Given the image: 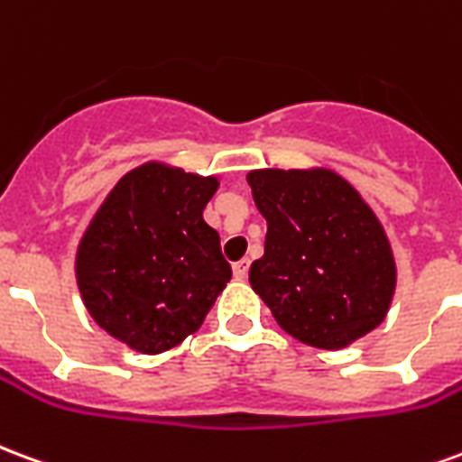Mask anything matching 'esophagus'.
<instances>
[{"instance_id": "34e87169", "label": "esophagus", "mask_w": 462, "mask_h": 462, "mask_svg": "<svg viewBox=\"0 0 462 462\" xmlns=\"http://www.w3.org/2000/svg\"><path fill=\"white\" fill-rule=\"evenodd\" d=\"M232 272H235V280H247V272H250V260L235 262V264H232Z\"/></svg>"}]
</instances>
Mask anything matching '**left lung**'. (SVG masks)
Segmentation results:
<instances>
[{"instance_id":"1","label":"left lung","mask_w":462,"mask_h":462,"mask_svg":"<svg viewBox=\"0 0 462 462\" xmlns=\"http://www.w3.org/2000/svg\"><path fill=\"white\" fill-rule=\"evenodd\" d=\"M267 220L250 284L282 329L310 346L341 348L383 321L396 287L386 232L337 172L252 171Z\"/></svg>"}]
</instances>
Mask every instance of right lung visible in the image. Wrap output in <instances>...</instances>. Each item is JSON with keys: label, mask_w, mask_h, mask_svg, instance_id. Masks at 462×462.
Instances as JSON below:
<instances>
[{"label": "right lung", "mask_w": 462, "mask_h": 462, "mask_svg": "<svg viewBox=\"0 0 462 462\" xmlns=\"http://www.w3.org/2000/svg\"><path fill=\"white\" fill-rule=\"evenodd\" d=\"M217 178L161 162L123 175L88 225L76 280L88 314L143 354L200 329L232 270L220 235L202 220Z\"/></svg>", "instance_id": "1"}]
</instances>
